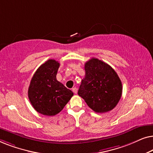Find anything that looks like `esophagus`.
<instances>
[{
    "mask_svg": "<svg viewBox=\"0 0 153 153\" xmlns=\"http://www.w3.org/2000/svg\"><path fill=\"white\" fill-rule=\"evenodd\" d=\"M72 91L74 92V93L76 94V93H77V88H76V87L73 88H72Z\"/></svg>",
    "mask_w": 153,
    "mask_h": 153,
    "instance_id": "obj_1",
    "label": "esophagus"
}]
</instances>
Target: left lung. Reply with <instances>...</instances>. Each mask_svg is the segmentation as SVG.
<instances>
[{
	"mask_svg": "<svg viewBox=\"0 0 153 153\" xmlns=\"http://www.w3.org/2000/svg\"><path fill=\"white\" fill-rule=\"evenodd\" d=\"M85 77L78 95L96 113H105L116 107L123 92L122 82L110 65L93 58L85 63Z\"/></svg>",
	"mask_w": 153,
	"mask_h": 153,
	"instance_id": "obj_1",
	"label": "left lung"
}]
</instances>
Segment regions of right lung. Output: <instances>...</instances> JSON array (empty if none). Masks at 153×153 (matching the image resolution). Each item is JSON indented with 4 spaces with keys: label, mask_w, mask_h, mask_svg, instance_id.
<instances>
[{
    "label": "right lung",
    "mask_w": 153,
    "mask_h": 153,
    "mask_svg": "<svg viewBox=\"0 0 153 153\" xmlns=\"http://www.w3.org/2000/svg\"><path fill=\"white\" fill-rule=\"evenodd\" d=\"M60 63L49 59L39 66L31 79L28 95L33 107L48 116L63 109L74 93L56 79Z\"/></svg>",
    "instance_id": "obj_1"
}]
</instances>
